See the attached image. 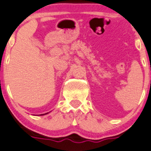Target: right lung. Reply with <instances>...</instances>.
Listing matches in <instances>:
<instances>
[{
    "label": "right lung",
    "mask_w": 151,
    "mask_h": 151,
    "mask_svg": "<svg viewBox=\"0 0 151 151\" xmlns=\"http://www.w3.org/2000/svg\"><path fill=\"white\" fill-rule=\"evenodd\" d=\"M45 115V114H42V115Z\"/></svg>",
    "instance_id": "1"
}]
</instances>
